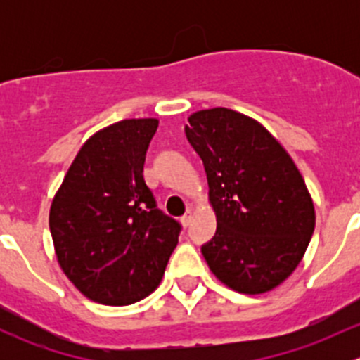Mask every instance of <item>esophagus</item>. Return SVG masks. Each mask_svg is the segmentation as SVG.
<instances>
[{
    "instance_id": "1",
    "label": "esophagus",
    "mask_w": 360,
    "mask_h": 360,
    "mask_svg": "<svg viewBox=\"0 0 360 360\" xmlns=\"http://www.w3.org/2000/svg\"><path fill=\"white\" fill-rule=\"evenodd\" d=\"M191 219H193V212H191V210H188V212L184 214L183 217H181V224H183L184 228H186V226H190Z\"/></svg>"
}]
</instances>
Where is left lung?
Wrapping results in <instances>:
<instances>
[{
    "label": "left lung",
    "mask_w": 360,
    "mask_h": 360,
    "mask_svg": "<svg viewBox=\"0 0 360 360\" xmlns=\"http://www.w3.org/2000/svg\"><path fill=\"white\" fill-rule=\"evenodd\" d=\"M188 122L184 132L205 167L217 221L203 257L233 291H271L296 270L314 233L315 209L303 176L250 116L212 108Z\"/></svg>",
    "instance_id": "8db88e82"
}]
</instances>
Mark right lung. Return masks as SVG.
Masks as SVG:
<instances>
[{
    "label": "right lung",
    "instance_id": "right-lung-1",
    "mask_svg": "<svg viewBox=\"0 0 360 360\" xmlns=\"http://www.w3.org/2000/svg\"><path fill=\"white\" fill-rule=\"evenodd\" d=\"M157 118L122 120L94 134L50 207L57 261L79 292L123 307L158 288L181 224L157 207L143 169Z\"/></svg>",
    "mask_w": 360,
    "mask_h": 360
}]
</instances>
